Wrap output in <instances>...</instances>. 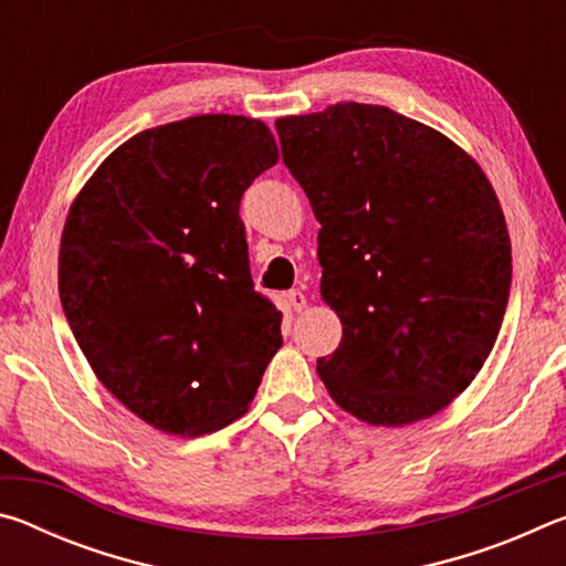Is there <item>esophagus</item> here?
Segmentation results:
<instances>
[{
	"instance_id": "34e87169",
	"label": "esophagus",
	"mask_w": 566,
	"mask_h": 566,
	"mask_svg": "<svg viewBox=\"0 0 566 566\" xmlns=\"http://www.w3.org/2000/svg\"><path fill=\"white\" fill-rule=\"evenodd\" d=\"M284 302H286V306H290L292 312H302L304 306H306V296L300 290H290V292L284 294Z\"/></svg>"
}]
</instances>
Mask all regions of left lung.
<instances>
[{
    "mask_svg": "<svg viewBox=\"0 0 566 566\" xmlns=\"http://www.w3.org/2000/svg\"><path fill=\"white\" fill-rule=\"evenodd\" d=\"M282 159L322 224V300L342 342L317 361L337 405L401 427L442 411L484 367L512 284V242L482 167L379 104L276 119Z\"/></svg>",
    "mask_w": 566,
    "mask_h": 566,
    "instance_id": "obj_1",
    "label": "left lung"
}]
</instances>
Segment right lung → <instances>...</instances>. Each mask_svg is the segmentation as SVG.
Listing matches in <instances>:
<instances>
[{
	"label": "right lung",
	"mask_w": 566,
	"mask_h": 566,
	"mask_svg": "<svg viewBox=\"0 0 566 566\" xmlns=\"http://www.w3.org/2000/svg\"><path fill=\"white\" fill-rule=\"evenodd\" d=\"M276 159L260 119L169 122L114 149L66 214V322L102 385L161 432L232 424L282 347V312L254 292L239 219Z\"/></svg>",
	"instance_id": "add662e5"
}]
</instances>
